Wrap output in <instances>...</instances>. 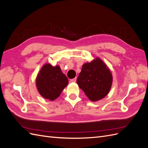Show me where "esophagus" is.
<instances>
[{
	"label": "esophagus",
	"mask_w": 148,
	"mask_h": 148,
	"mask_svg": "<svg viewBox=\"0 0 148 148\" xmlns=\"http://www.w3.org/2000/svg\"><path fill=\"white\" fill-rule=\"evenodd\" d=\"M76 81H77V78H73V79H70V82H76Z\"/></svg>",
	"instance_id": "1"
}]
</instances>
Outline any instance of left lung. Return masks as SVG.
<instances>
[{
	"label": "left lung",
	"mask_w": 148,
	"mask_h": 148,
	"mask_svg": "<svg viewBox=\"0 0 148 148\" xmlns=\"http://www.w3.org/2000/svg\"><path fill=\"white\" fill-rule=\"evenodd\" d=\"M77 83L89 99L95 102L109 93L112 84V75L104 62L96 58L83 65Z\"/></svg>",
	"instance_id": "1"
}]
</instances>
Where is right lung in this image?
<instances>
[{
    "label": "right lung",
    "mask_w": 148,
    "mask_h": 148,
    "mask_svg": "<svg viewBox=\"0 0 148 148\" xmlns=\"http://www.w3.org/2000/svg\"><path fill=\"white\" fill-rule=\"evenodd\" d=\"M36 81L40 95L50 101L57 99L69 83L68 78L62 72L59 65L53 66L49 64L42 66Z\"/></svg>",
    "instance_id": "right-lung-1"
}]
</instances>
